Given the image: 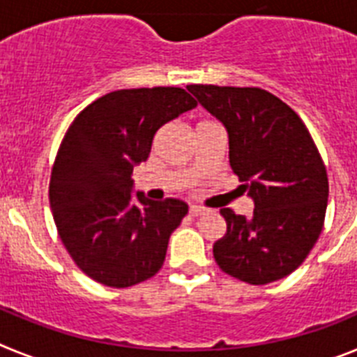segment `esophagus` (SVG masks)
Returning a JSON list of instances; mask_svg holds the SVG:
<instances>
[{
    "label": "esophagus",
    "mask_w": 357,
    "mask_h": 357,
    "mask_svg": "<svg viewBox=\"0 0 357 357\" xmlns=\"http://www.w3.org/2000/svg\"><path fill=\"white\" fill-rule=\"evenodd\" d=\"M204 207H198V206H191L189 207V214H191V216H200V214H204Z\"/></svg>",
    "instance_id": "esophagus-1"
}]
</instances>
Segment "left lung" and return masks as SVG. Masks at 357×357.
I'll return each instance as SVG.
<instances>
[{"mask_svg":"<svg viewBox=\"0 0 357 357\" xmlns=\"http://www.w3.org/2000/svg\"><path fill=\"white\" fill-rule=\"evenodd\" d=\"M229 134L230 168L254 200L245 218L220 211L227 232L213 247L218 266L248 284L295 272L314 247L326 220V164L304 121L259 87L188 85Z\"/></svg>","mask_w":357,"mask_h":357,"instance_id":"obj_1","label":"left lung"}]
</instances>
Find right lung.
<instances>
[{"label": "right lung", "instance_id": "add662e5", "mask_svg": "<svg viewBox=\"0 0 357 357\" xmlns=\"http://www.w3.org/2000/svg\"><path fill=\"white\" fill-rule=\"evenodd\" d=\"M197 105L181 87L114 91L85 107L66 132L52 168L50 206L71 259L100 284L128 288L162 266L188 204L134 198L132 172L148 159L164 123Z\"/></svg>", "mask_w": 357, "mask_h": 357}]
</instances>
